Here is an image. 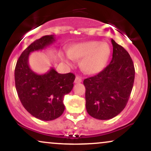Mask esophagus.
Returning a JSON list of instances; mask_svg holds the SVG:
<instances>
[{"mask_svg":"<svg viewBox=\"0 0 151 151\" xmlns=\"http://www.w3.org/2000/svg\"><path fill=\"white\" fill-rule=\"evenodd\" d=\"M81 77H76V78H75V79H74V83H75V84H79V83H81Z\"/></svg>","mask_w":151,"mask_h":151,"instance_id":"esophagus-1","label":"esophagus"}]
</instances>
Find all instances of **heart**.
I'll return each mask as SVG.
<instances>
[{
  "label": "heart",
  "mask_w": 151,
  "mask_h": 151,
  "mask_svg": "<svg viewBox=\"0 0 151 151\" xmlns=\"http://www.w3.org/2000/svg\"><path fill=\"white\" fill-rule=\"evenodd\" d=\"M110 54V47L107 43L91 40L74 45L62 55V58L69 65L73 63L74 59H81L80 67L83 72L95 74L104 69Z\"/></svg>",
  "instance_id": "heart-1"
}]
</instances>
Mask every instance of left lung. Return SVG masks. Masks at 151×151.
I'll return each instance as SVG.
<instances>
[{"label":"left lung","instance_id":"1","mask_svg":"<svg viewBox=\"0 0 151 151\" xmlns=\"http://www.w3.org/2000/svg\"><path fill=\"white\" fill-rule=\"evenodd\" d=\"M110 64L96 75L85 79L86 109L91 116L108 120L124 110L132 91L135 68L129 52L111 39Z\"/></svg>","mask_w":151,"mask_h":151}]
</instances>
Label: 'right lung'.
I'll return each instance as SVG.
<instances>
[{"mask_svg": "<svg viewBox=\"0 0 151 151\" xmlns=\"http://www.w3.org/2000/svg\"><path fill=\"white\" fill-rule=\"evenodd\" d=\"M55 41L53 35L43 36L30 45L18 58L15 69V83L22 106L34 117L52 121L63 114L64 96L72 91L75 75L60 74L54 68L38 74L30 68L29 55L42 50Z\"/></svg>", "mask_w": 151, "mask_h": 151, "instance_id": "right-lung-1", "label": "right lung"}]
</instances>
